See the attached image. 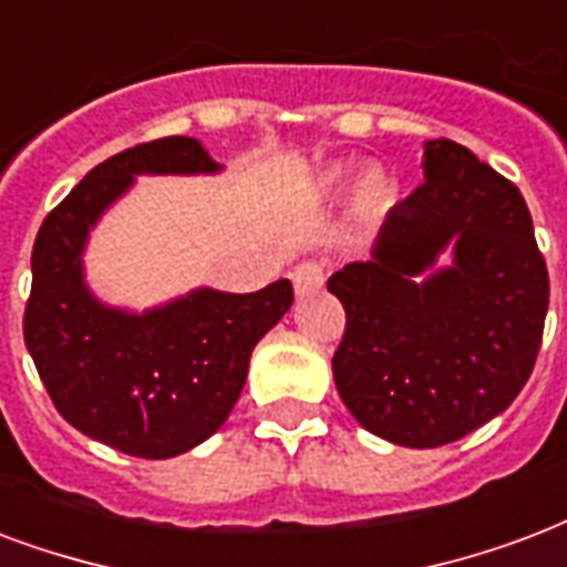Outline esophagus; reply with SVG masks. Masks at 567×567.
Instances as JSON below:
<instances>
[{"label": "esophagus", "mask_w": 567, "mask_h": 567, "mask_svg": "<svg viewBox=\"0 0 567 567\" xmlns=\"http://www.w3.org/2000/svg\"><path fill=\"white\" fill-rule=\"evenodd\" d=\"M291 282L297 297H309V293L323 288V270L315 261H302V265H297L291 270Z\"/></svg>", "instance_id": "34e87169"}]
</instances>
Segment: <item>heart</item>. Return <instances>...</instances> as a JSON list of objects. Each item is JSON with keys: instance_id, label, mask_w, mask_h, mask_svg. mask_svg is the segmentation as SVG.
<instances>
[{"instance_id": "obj_1", "label": "heart", "mask_w": 567, "mask_h": 567, "mask_svg": "<svg viewBox=\"0 0 567 567\" xmlns=\"http://www.w3.org/2000/svg\"><path fill=\"white\" fill-rule=\"evenodd\" d=\"M341 181H344V172H341V168H330V172L323 175V184L330 189L339 187ZM389 193H392V184H389V178L378 166L362 168L360 178L353 184V207H357V214L371 216L378 214V210H383V205L389 202Z\"/></svg>"}]
</instances>
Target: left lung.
<instances>
[{
	"label": "left lung",
	"mask_w": 567,
	"mask_h": 567,
	"mask_svg": "<svg viewBox=\"0 0 567 567\" xmlns=\"http://www.w3.org/2000/svg\"><path fill=\"white\" fill-rule=\"evenodd\" d=\"M392 207L369 261L330 276L344 306L332 378L365 431L437 449L499 416L533 374L550 279L520 189L452 140ZM449 251L453 265L437 268Z\"/></svg>",
	"instance_id": "obj_1"
}]
</instances>
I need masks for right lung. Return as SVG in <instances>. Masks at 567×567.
<instances>
[{"instance_id": "right-lung-1", "label": "right lung", "mask_w": 567, "mask_h": 567, "mask_svg": "<svg viewBox=\"0 0 567 567\" xmlns=\"http://www.w3.org/2000/svg\"><path fill=\"white\" fill-rule=\"evenodd\" d=\"M193 136L145 142L94 166L47 214L32 249L23 336L55 410L124 455H184L216 434L246 383L249 357L291 309L288 279L255 293L214 288L130 312L97 300L82 255L92 228L136 175H216Z\"/></svg>"}]
</instances>
